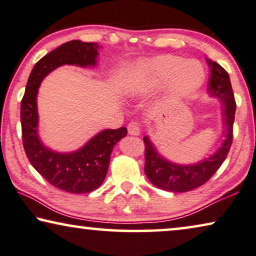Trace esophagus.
<instances>
[{
	"mask_svg": "<svg viewBox=\"0 0 256 256\" xmlns=\"http://www.w3.org/2000/svg\"><path fill=\"white\" fill-rule=\"evenodd\" d=\"M140 127H141V126H140V124L138 121H132V122H129V124H128V132L130 135H140V132H141V129H140Z\"/></svg>",
	"mask_w": 256,
	"mask_h": 256,
	"instance_id": "34e87169",
	"label": "esophagus"
}]
</instances>
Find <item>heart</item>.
Here are the masks:
<instances>
[{
	"label": "heart",
	"instance_id": "heart-1",
	"mask_svg": "<svg viewBox=\"0 0 256 256\" xmlns=\"http://www.w3.org/2000/svg\"><path fill=\"white\" fill-rule=\"evenodd\" d=\"M146 71L155 79L163 80L172 76L174 88L182 94L192 93L202 85L204 70L199 62L176 56H162L146 65Z\"/></svg>",
	"mask_w": 256,
	"mask_h": 256
}]
</instances>
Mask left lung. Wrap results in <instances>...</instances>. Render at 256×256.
I'll list each match as a JSON object with an SVG mask.
<instances>
[{"mask_svg": "<svg viewBox=\"0 0 256 256\" xmlns=\"http://www.w3.org/2000/svg\"><path fill=\"white\" fill-rule=\"evenodd\" d=\"M208 64L211 68L208 93L219 98L224 104V122L227 128L226 140L224 141L222 148L210 158L194 166H177L160 157L146 136L143 138L146 146L144 172L148 180L160 190L180 194L202 186L222 166L230 152L233 141V124L236 110V99L226 70L218 62L208 59Z\"/></svg>", "mask_w": 256, "mask_h": 256, "instance_id": "1", "label": "left lung"}]
</instances>
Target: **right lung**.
<instances>
[{
  "instance_id": "add662e5",
  "label": "right lung",
  "mask_w": 256,
  "mask_h": 256,
  "mask_svg": "<svg viewBox=\"0 0 256 256\" xmlns=\"http://www.w3.org/2000/svg\"><path fill=\"white\" fill-rule=\"evenodd\" d=\"M98 48L96 43L71 40L44 56L34 66L20 102L23 146L31 166L51 185L70 194H88L102 184L113 146L127 135V128L102 130L76 152H54L42 144L37 135V92L44 76L58 66L96 65Z\"/></svg>"
}]
</instances>
